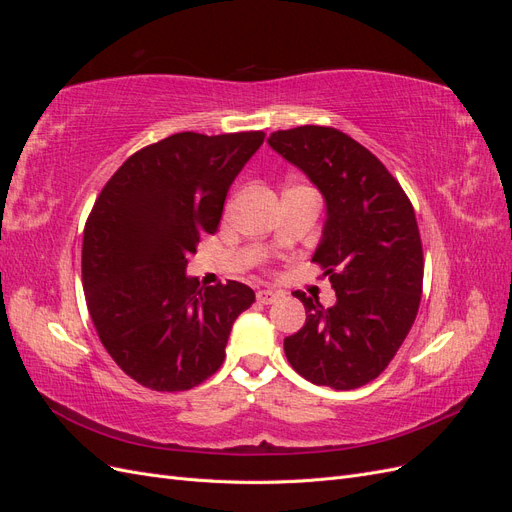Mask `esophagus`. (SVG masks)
<instances>
[{
  "instance_id": "34e87169",
  "label": "esophagus",
  "mask_w": 512,
  "mask_h": 512,
  "mask_svg": "<svg viewBox=\"0 0 512 512\" xmlns=\"http://www.w3.org/2000/svg\"><path fill=\"white\" fill-rule=\"evenodd\" d=\"M256 299L262 305H271V303H275L277 299H280V292H277V290H258L256 292Z\"/></svg>"
}]
</instances>
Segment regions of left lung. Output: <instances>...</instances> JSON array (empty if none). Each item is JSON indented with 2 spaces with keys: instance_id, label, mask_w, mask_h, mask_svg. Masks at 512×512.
I'll return each instance as SVG.
<instances>
[{
  "instance_id": "obj_1",
  "label": "left lung",
  "mask_w": 512,
  "mask_h": 512,
  "mask_svg": "<svg viewBox=\"0 0 512 512\" xmlns=\"http://www.w3.org/2000/svg\"><path fill=\"white\" fill-rule=\"evenodd\" d=\"M267 143L307 175L327 205L312 262L337 301L297 292L305 324L284 339L292 369L350 391L378 378L412 329L423 290V247L406 192L348 134L324 126L273 132Z\"/></svg>"
}]
</instances>
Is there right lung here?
I'll list each match as a JSON object with an SVG mask.
<instances>
[{
	"label": "right lung",
	"instance_id": "obj_1",
	"mask_svg": "<svg viewBox=\"0 0 512 512\" xmlns=\"http://www.w3.org/2000/svg\"><path fill=\"white\" fill-rule=\"evenodd\" d=\"M265 132H179L119 166L89 213L83 290L113 361L153 391H188L224 363L254 290L200 286L188 256L218 230L224 200Z\"/></svg>",
	"mask_w": 512,
	"mask_h": 512
}]
</instances>
